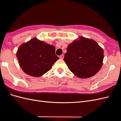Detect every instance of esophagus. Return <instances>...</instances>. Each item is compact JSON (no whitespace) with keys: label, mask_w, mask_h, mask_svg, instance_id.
Instances as JSON below:
<instances>
[{"label":"esophagus","mask_w":121,"mask_h":121,"mask_svg":"<svg viewBox=\"0 0 121 121\" xmlns=\"http://www.w3.org/2000/svg\"><path fill=\"white\" fill-rule=\"evenodd\" d=\"M60 58L61 59H63L64 58V55H61L60 56Z\"/></svg>","instance_id":"obj_1"}]
</instances>
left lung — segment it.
<instances>
[{
  "mask_svg": "<svg viewBox=\"0 0 121 121\" xmlns=\"http://www.w3.org/2000/svg\"><path fill=\"white\" fill-rule=\"evenodd\" d=\"M64 61L72 72L82 78L94 76L101 68L102 48L93 39L81 36L69 44Z\"/></svg>",
  "mask_w": 121,
  "mask_h": 121,
  "instance_id": "1",
  "label": "left lung"
}]
</instances>
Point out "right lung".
Wrapping results in <instances>:
<instances>
[{
    "instance_id": "add662e5",
    "label": "right lung",
    "mask_w": 121,
    "mask_h": 121,
    "mask_svg": "<svg viewBox=\"0 0 121 121\" xmlns=\"http://www.w3.org/2000/svg\"><path fill=\"white\" fill-rule=\"evenodd\" d=\"M17 57L20 66L28 75L39 77L50 70L59 57L55 47L34 38L18 48Z\"/></svg>"
}]
</instances>
